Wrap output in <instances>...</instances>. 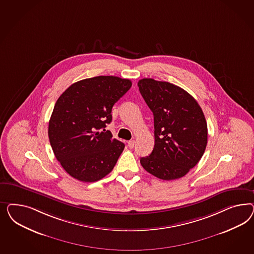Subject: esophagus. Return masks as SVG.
Segmentation results:
<instances>
[{
  "label": "esophagus",
  "mask_w": 254,
  "mask_h": 254,
  "mask_svg": "<svg viewBox=\"0 0 254 254\" xmlns=\"http://www.w3.org/2000/svg\"><path fill=\"white\" fill-rule=\"evenodd\" d=\"M127 145H128V147H129L130 149H132V148L134 147V145H135V140H133V139L129 140V141L127 142Z\"/></svg>",
  "instance_id": "1"
}]
</instances>
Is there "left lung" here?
I'll use <instances>...</instances> for the list:
<instances>
[{"mask_svg": "<svg viewBox=\"0 0 254 254\" xmlns=\"http://www.w3.org/2000/svg\"><path fill=\"white\" fill-rule=\"evenodd\" d=\"M138 89L154 114V147L140 158L143 169L158 179L184 177L204 154L208 127L197 101L169 82L143 78Z\"/></svg>", "mask_w": 254, "mask_h": 254, "instance_id": "8db88e82", "label": "left lung"}]
</instances>
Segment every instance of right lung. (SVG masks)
Instances as JSON below:
<instances>
[{
	"label": "right lung",
	"instance_id": "obj_1",
	"mask_svg": "<svg viewBox=\"0 0 254 254\" xmlns=\"http://www.w3.org/2000/svg\"><path fill=\"white\" fill-rule=\"evenodd\" d=\"M131 85L128 79L92 77L72 84L57 100L48 137L57 160L71 177L93 183L115 168L125 144L105 127L113 106Z\"/></svg>",
	"mask_w": 254,
	"mask_h": 254
}]
</instances>
